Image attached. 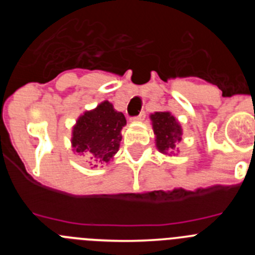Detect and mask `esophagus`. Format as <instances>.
I'll list each match as a JSON object with an SVG mask.
<instances>
[{
	"label": "esophagus",
	"instance_id": "34e87169",
	"mask_svg": "<svg viewBox=\"0 0 255 255\" xmlns=\"http://www.w3.org/2000/svg\"><path fill=\"white\" fill-rule=\"evenodd\" d=\"M144 117H145V112H140L138 116L131 117V120L132 121H141V120H144Z\"/></svg>",
	"mask_w": 255,
	"mask_h": 255
}]
</instances>
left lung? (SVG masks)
I'll return each mask as SVG.
<instances>
[{"mask_svg": "<svg viewBox=\"0 0 255 255\" xmlns=\"http://www.w3.org/2000/svg\"><path fill=\"white\" fill-rule=\"evenodd\" d=\"M155 134L157 148L164 152H172L181 141V128L170 112H155L150 116Z\"/></svg>", "mask_w": 255, "mask_h": 255, "instance_id": "1", "label": "left lung"}]
</instances>
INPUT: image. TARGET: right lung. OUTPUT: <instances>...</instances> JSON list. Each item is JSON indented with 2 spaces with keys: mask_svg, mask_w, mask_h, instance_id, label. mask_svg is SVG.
Returning <instances> with one entry per match:
<instances>
[{
  "mask_svg": "<svg viewBox=\"0 0 255 255\" xmlns=\"http://www.w3.org/2000/svg\"><path fill=\"white\" fill-rule=\"evenodd\" d=\"M125 124L124 114L117 112L111 103L105 101L76 121L71 139L74 150L89 155L100 163L108 162L119 150L121 129Z\"/></svg>",
  "mask_w": 255,
  "mask_h": 255,
  "instance_id": "right-lung-1",
  "label": "right lung"
}]
</instances>
